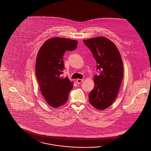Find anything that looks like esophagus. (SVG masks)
I'll return each mask as SVG.
<instances>
[{
    "instance_id": "esophagus-1",
    "label": "esophagus",
    "mask_w": 151,
    "mask_h": 151,
    "mask_svg": "<svg viewBox=\"0 0 151 151\" xmlns=\"http://www.w3.org/2000/svg\"><path fill=\"white\" fill-rule=\"evenodd\" d=\"M83 81H84V79H78L76 80V83L78 84H80V83H81L82 82H83Z\"/></svg>"
}]
</instances>
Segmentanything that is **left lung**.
<instances>
[{"label": "left lung", "mask_w": 151, "mask_h": 151, "mask_svg": "<svg viewBox=\"0 0 151 151\" xmlns=\"http://www.w3.org/2000/svg\"><path fill=\"white\" fill-rule=\"evenodd\" d=\"M97 62L99 75L94 76V87L89 94L91 104L104 110L115 100L123 77V67L119 51L115 44L104 37L83 40Z\"/></svg>", "instance_id": "left-lung-1"}]
</instances>
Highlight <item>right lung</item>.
<instances>
[{
	"mask_svg": "<svg viewBox=\"0 0 151 151\" xmlns=\"http://www.w3.org/2000/svg\"><path fill=\"white\" fill-rule=\"evenodd\" d=\"M78 41L54 37L46 41L38 51L36 63V75L45 101L51 107L64 105L73 88V82L61 74L65 69L63 56L75 50Z\"/></svg>",
	"mask_w": 151,
	"mask_h": 151,
	"instance_id": "1",
	"label": "right lung"
}]
</instances>
